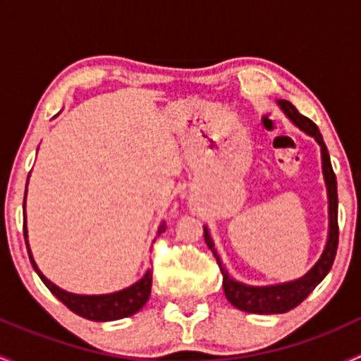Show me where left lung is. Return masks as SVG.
Returning <instances> with one entry per match:
<instances>
[{
	"instance_id": "left-lung-1",
	"label": "left lung",
	"mask_w": 361,
	"mask_h": 361,
	"mask_svg": "<svg viewBox=\"0 0 361 361\" xmlns=\"http://www.w3.org/2000/svg\"><path fill=\"white\" fill-rule=\"evenodd\" d=\"M279 106L283 111L300 127L304 133L309 136L314 137L322 147V160H323V174H325L326 181V190H329V216H330V231H329V241H326L325 251H323L322 258L316 262L314 267L304 276V278L297 279V281L285 283V285H276V286H248L243 283L234 281L231 276L227 274L224 267H221L220 257L216 255L213 241L209 238V231L204 227V239H206L207 246L213 251L216 257L218 267H220L221 276H224V292L227 300L231 302L234 307L241 309L246 312H257V314H281V312H288L297 307L300 302L307 298V295L325 279L329 271L332 269L334 260H336L337 246H338V221H337V180L336 173L330 164V155L326 150L323 137L319 134V129L312 120L307 116L300 115L297 108L293 106L290 101H279Z\"/></svg>"
}]
</instances>
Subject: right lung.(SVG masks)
Listing matches in <instances>:
<instances>
[{"mask_svg": "<svg viewBox=\"0 0 361 361\" xmlns=\"http://www.w3.org/2000/svg\"><path fill=\"white\" fill-rule=\"evenodd\" d=\"M166 231V224H162L159 227V235ZM24 238H27V232H25L24 225ZM27 243V241H25ZM29 260H31L32 267L38 272L39 279L45 283L47 288L50 290L64 305L73 311L75 314L82 316V318L92 319V322H113V319L127 318V316H133L134 312L140 311L145 304H147L148 297H150L152 290V271H148L143 278L137 283H134L129 288L122 290V292L116 293H108V295H75L68 293L64 290H61L59 286H56L54 283H50L45 276L39 272V269L36 267L35 260L31 257V251H29Z\"/></svg>", "mask_w": 361, "mask_h": 361, "instance_id": "1", "label": "right lung"}]
</instances>
